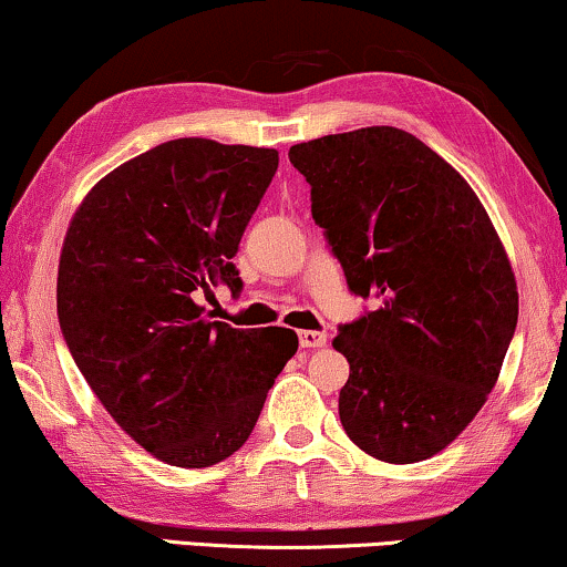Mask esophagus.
Instances as JSON below:
<instances>
[{
	"label": "esophagus",
	"instance_id": "34e87169",
	"mask_svg": "<svg viewBox=\"0 0 567 567\" xmlns=\"http://www.w3.org/2000/svg\"><path fill=\"white\" fill-rule=\"evenodd\" d=\"M324 343H328V336H324V332H317V330H301L299 332V346L307 348V351L322 348Z\"/></svg>",
	"mask_w": 567,
	"mask_h": 567
}]
</instances>
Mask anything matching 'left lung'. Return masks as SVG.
<instances>
[{
    "instance_id": "obj_1",
    "label": "left lung",
    "mask_w": 567,
    "mask_h": 567,
    "mask_svg": "<svg viewBox=\"0 0 567 567\" xmlns=\"http://www.w3.org/2000/svg\"><path fill=\"white\" fill-rule=\"evenodd\" d=\"M289 159L348 289L382 299L332 340L351 363L340 423L374 460H429L485 405L514 338L518 291L498 231L467 181L402 128L312 138Z\"/></svg>"
}]
</instances>
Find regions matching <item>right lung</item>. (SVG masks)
Segmentation results:
<instances>
[{
    "mask_svg": "<svg viewBox=\"0 0 567 567\" xmlns=\"http://www.w3.org/2000/svg\"><path fill=\"white\" fill-rule=\"evenodd\" d=\"M278 152L173 138L123 162L72 216L59 260V324L113 421L157 460L200 470L250 436L297 353L293 330L208 322L198 293L243 278L231 258Z\"/></svg>",
    "mask_w": 567,
    "mask_h": 567,
    "instance_id": "1",
    "label": "right lung"
}]
</instances>
